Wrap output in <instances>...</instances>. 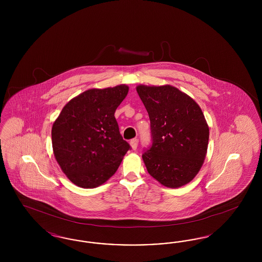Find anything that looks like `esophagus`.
Returning a JSON list of instances; mask_svg holds the SVG:
<instances>
[{"label":"esophagus","mask_w":262,"mask_h":262,"mask_svg":"<svg viewBox=\"0 0 262 262\" xmlns=\"http://www.w3.org/2000/svg\"><path fill=\"white\" fill-rule=\"evenodd\" d=\"M129 144H130V146H132V148H133V149H137V145H138V139H137V138H134V139H132V140H130V142H129Z\"/></svg>","instance_id":"34e87169"}]
</instances>
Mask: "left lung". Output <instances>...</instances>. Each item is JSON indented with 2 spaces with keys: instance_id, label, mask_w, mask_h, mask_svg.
Listing matches in <instances>:
<instances>
[{
  "instance_id": "obj_1",
  "label": "left lung",
  "mask_w": 262,
  "mask_h": 262,
  "mask_svg": "<svg viewBox=\"0 0 262 262\" xmlns=\"http://www.w3.org/2000/svg\"><path fill=\"white\" fill-rule=\"evenodd\" d=\"M147 110L152 144L142 154L146 169L167 187L189 183L204 162L209 127L199 104L171 85H138Z\"/></svg>"
}]
</instances>
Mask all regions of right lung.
Listing matches in <instances>:
<instances>
[{"instance_id":"obj_1","label":"right lung","mask_w":262,"mask_h":262,"mask_svg":"<svg viewBox=\"0 0 262 262\" xmlns=\"http://www.w3.org/2000/svg\"><path fill=\"white\" fill-rule=\"evenodd\" d=\"M127 92L125 84L88 89L68 102L53 124L55 158L77 187L92 188L104 184L130 149L115 118Z\"/></svg>"}]
</instances>
